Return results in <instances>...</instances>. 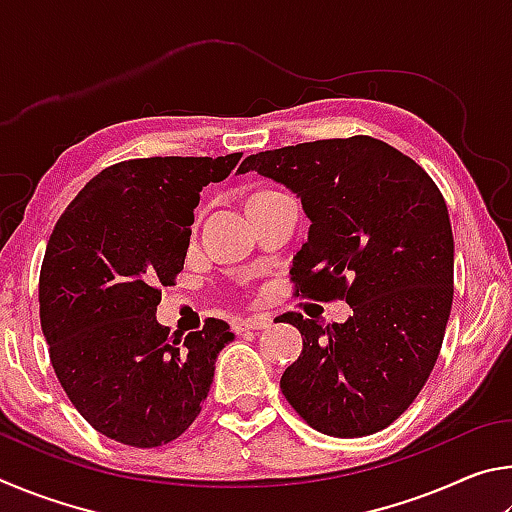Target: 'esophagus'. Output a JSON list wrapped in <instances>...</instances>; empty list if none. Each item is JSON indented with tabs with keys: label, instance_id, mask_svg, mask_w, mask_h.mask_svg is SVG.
Instances as JSON below:
<instances>
[{
	"label": "esophagus",
	"instance_id": "34e87169",
	"mask_svg": "<svg viewBox=\"0 0 512 512\" xmlns=\"http://www.w3.org/2000/svg\"><path fill=\"white\" fill-rule=\"evenodd\" d=\"M268 325H271V318L264 316V314L248 316V318H237L235 320L237 332H246V329H266Z\"/></svg>",
	"mask_w": 512,
	"mask_h": 512
}]
</instances>
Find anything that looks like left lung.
<instances>
[{"label": "left lung", "mask_w": 512, "mask_h": 512, "mask_svg": "<svg viewBox=\"0 0 512 512\" xmlns=\"http://www.w3.org/2000/svg\"><path fill=\"white\" fill-rule=\"evenodd\" d=\"M291 189L309 225L293 257L296 296L345 298V323L289 311L302 334L280 388L311 427L334 438L384 429L436 366L454 298V237L445 198L420 164L368 135L262 151L239 173Z\"/></svg>", "instance_id": "obj_1"}]
</instances>
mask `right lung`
<instances>
[{
    "label": "right lung",
    "instance_id": "1",
    "mask_svg": "<svg viewBox=\"0 0 512 512\" xmlns=\"http://www.w3.org/2000/svg\"><path fill=\"white\" fill-rule=\"evenodd\" d=\"M241 153L140 158L97 173L60 214L40 271V323L60 386L103 436L131 447L171 443L201 413L214 361L235 334L207 318L169 336L160 287L183 271L203 187Z\"/></svg>",
    "mask_w": 512,
    "mask_h": 512
}]
</instances>
